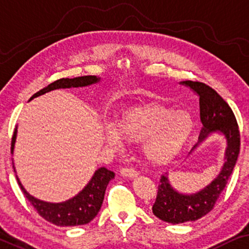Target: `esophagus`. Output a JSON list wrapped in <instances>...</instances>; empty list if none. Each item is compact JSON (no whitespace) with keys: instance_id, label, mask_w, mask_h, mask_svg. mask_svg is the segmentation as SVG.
I'll return each instance as SVG.
<instances>
[{"instance_id":"esophagus-1","label":"esophagus","mask_w":249,"mask_h":249,"mask_svg":"<svg viewBox=\"0 0 249 249\" xmlns=\"http://www.w3.org/2000/svg\"><path fill=\"white\" fill-rule=\"evenodd\" d=\"M138 171L131 169V168H122L121 169V176L126 178H135L138 177Z\"/></svg>"}]
</instances>
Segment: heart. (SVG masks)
Wrapping results in <instances>:
<instances>
[{
	"label": "heart",
	"mask_w": 249,
	"mask_h": 249,
	"mask_svg": "<svg viewBox=\"0 0 249 249\" xmlns=\"http://www.w3.org/2000/svg\"><path fill=\"white\" fill-rule=\"evenodd\" d=\"M193 129L194 121L188 111L148 105L124 111L117 126L105 124L103 139L115 150L123 148L125 140L142 142L145 159L153 164H164L183 151Z\"/></svg>",
	"instance_id": "obj_1"
}]
</instances>
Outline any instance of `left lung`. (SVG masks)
I'll use <instances>...</instances> for the list:
<instances>
[{"mask_svg": "<svg viewBox=\"0 0 249 249\" xmlns=\"http://www.w3.org/2000/svg\"><path fill=\"white\" fill-rule=\"evenodd\" d=\"M179 85L190 88L198 97L199 101L202 128L198 141L191 150L190 155L213 134L222 136L226 148L223 155L225 162L220 173L202 190L194 193H181L171 185L168 174L161 177L152 212L157 218L173 225L196 221L211 211L232 174L240 145L236 117L221 96L201 82L183 81Z\"/></svg>", "mask_w": 249, "mask_h": 249, "instance_id": "obj_1", "label": "left lung"}]
</instances>
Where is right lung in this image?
<instances>
[{"label":"right lung","instance_id":"1","mask_svg":"<svg viewBox=\"0 0 249 249\" xmlns=\"http://www.w3.org/2000/svg\"><path fill=\"white\" fill-rule=\"evenodd\" d=\"M101 81L99 76L96 75H85L79 76V78L73 79H59L57 81L51 83L50 86L44 88L43 90L38 91L35 93L30 100L37 98L43 94L50 92V91L57 89H70V88H83V87H89L92 85H97ZM17 134H18V125L16 126L15 133L12 136L11 144V153L15 152V146L17 141ZM13 169L16 171L15 163H13ZM17 180L21 190H22L24 196L29 201L37 212L43 216L48 222L53 223L58 227H73V226H82L89 223L94 216L98 214L99 210L103 205L105 192H106L107 185L115 177V174L107 168L101 167L94 171L92 177L90 178L88 184L79 192L78 194L73 197L66 199V201L53 203L46 202L39 199L35 196L28 193L23 185L21 184L18 175H16Z\"/></svg>","mask_w":249,"mask_h":249}]
</instances>
